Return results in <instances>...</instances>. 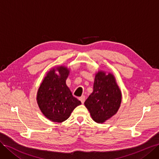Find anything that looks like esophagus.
I'll list each match as a JSON object with an SVG mask.
<instances>
[{
  "instance_id": "34e87169",
  "label": "esophagus",
  "mask_w": 159,
  "mask_h": 159,
  "mask_svg": "<svg viewBox=\"0 0 159 159\" xmlns=\"http://www.w3.org/2000/svg\"><path fill=\"white\" fill-rule=\"evenodd\" d=\"M79 100L82 103H84V102H85V96H80V98H79Z\"/></svg>"
}]
</instances>
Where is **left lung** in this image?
Here are the masks:
<instances>
[{
	"label": "left lung",
	"mask_w": 159,
	"mask_h": 159,
	"mask_svg": "<svg viewBox=\"0 0 159 159\" xmlns=\"http://www.w3.org/2000/svg\"><path fill=\"white\" fill-rule=\"evenodd\" d=\"M121 92L114 76L105 72H98L93 83V92L84 102L92 119L103 123L113 116L120 107Z\"/></svg>",
	"instance_id": "8db88e82"
}]
</instances>
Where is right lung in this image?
<instances>
[{
	"label": "right lung",
	"mask_w": 159,
	"mask_h": 159,
	"mask_svg": "<svg viewBox=\"0 0 159 159\" xmlns=\"http://www.w3.org/2000/svg\"><path fill=\"white\" fill-rule=\"evenodd\" d=\"M59 72V75L55 73ZM69 73L63 66L52 69L47 73L37 92V103L44 115L50 120L62 122L67 120L75 107L81 104L66 85Z\"/></svg>",
	"instance_id": "obj_1"
}]
</instances>
